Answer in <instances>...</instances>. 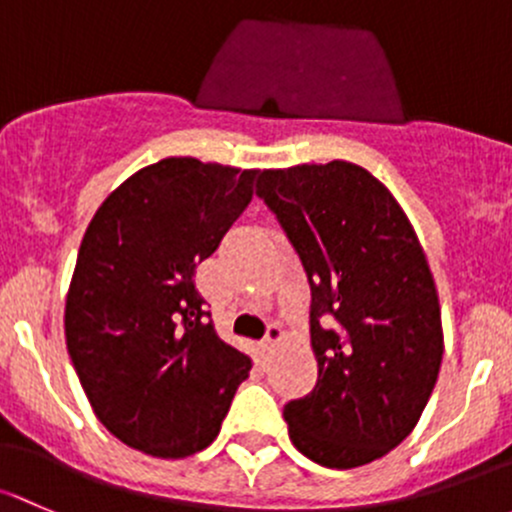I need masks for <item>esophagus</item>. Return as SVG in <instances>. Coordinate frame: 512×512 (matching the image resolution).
<instances>
[{
    "mask_svg": "<svg viewBox=\"0 0 512 512\" xmlns=\"http://www.w3.org/2000/svg\"><path fill=\"white\" fill-rule=\"evenodd\" d=\"M284 338V331H282V326H277V324H270L267 326V333H265V348H272V346H277L279 341H282Z\"/></svg>",
    "mask_w": 512,
    "mask_h": 512,
    "instance_id": "1",
    "label": "esophagus"
}]
</instances>
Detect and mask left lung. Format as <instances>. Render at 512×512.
Returning <instances> with one entry per match:
<instances>
[{
	"label": "left lung",
	"mask_w": 512,
	"mask_h": 512,
	"mask_svg": "<svg viewBox=\"0 0 512 512\" xmlns=\"http://www.w3.org/2000/svg\"><path fill=\"white\" fill-rule=\"evenodd\" d=\"M311 287L319 380L284 405L289 439L326 469L395 449L422 417L444 353L437 287L400 203L351 161L255 171Z\"/></svg>",
	"instance_id": "8db88e82"
}]
</instances>
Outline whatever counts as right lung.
<instances>
[{"label": "right lung", "mask_w": 512, "mask_h": 512, "mask_svg": "<svg viewBox=\"0 0 512 512\" xmlns=\"http://www.w3.org/2000/svg\"><path fill=\"white\" fill-rule=\"evenodd\" d=\"M255 171L169 157L90 220L66 346L95 417L132 449L186 459L218 437L252 360L215 333L193 274L252 201Z\"/></svg>", "instance_id": "obj_1"}]
</instances>
